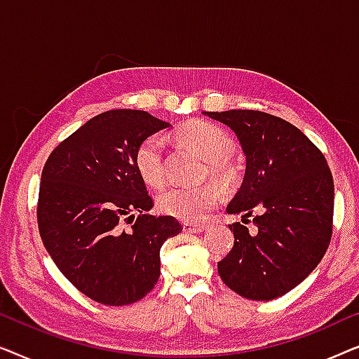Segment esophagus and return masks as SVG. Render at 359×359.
<instances>
[{"label": "esophagus", "instance_id": "obj_1", "mask_svg": "<svg viewBox=\"0 0 359 359\" xmlns=\"http://www.w3.org/2000/svg\"><path fill=\"white\" fill-rule=\"evenodd\" d=\"M183 230H184V232H189V233H199V232H204L205 225H204V224L184 222V224H183Z\"/></svg>", "mask_w": 359, "mask_h": 359}]
</instances>
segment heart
<instances>
[{"mask_svg":"<svg viewBox=\"0 0 359 359\" xmlns=\"http://www.w3.org/2000/svg\"><path fill=\"white\" fill-rule=\"evenodd\" d=\"M176 137L208 161L210 175L224 181L235 176L230 161L233 139L222 127L205 121L186 122L176 130ZM163 139L150 135L137 147L134 163L142 181L150 188L163 184ZM220 201V189L214 183L201 186H171L156 196V208L161 214L181 220H198Z\"/></svg>","mask_w":359,"mask_h":359,"instance_id":"obj_1","label":"heart"}]
</instances>
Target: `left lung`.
Segmentation results:
<instances>
[{
  "label": "left lung",
  "instance_id": "obj_1",
  "mask_svg": "<svg viewBox=\"0 0 359 359\" xmlns=\"http://www.w3.org/2000/svg\"><path fill=\"white\" fill-rule=\"evenodd\" d=\"M237 135L247 158L243 183L227 214L240 222L219 276L245 299L271 301L301 284L332 238L333 178L322 151L281 117L252 109L203 112Z\"/></svg>",
  "mask_w": 359,
  "mask_h": 359
}]
</instances>
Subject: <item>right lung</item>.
Returning a JSON list of instances; mask_svg holds the SVG:
<instances>
[{
    "label": "right lung",
    "instance_id": "add662e5",
    "mask_svg": "<svg viewBox=\"0 0 359 359\" xmlns=\"http://www.w3.org/2000/svg\"><path fill=\"white\" fill-rule=\"evenodd\" d=\"M171 127L145 111L97 114L52 151L42 170L37 224L63 276L93 301L127 306L160 278V248L183 227L149 214L154 201L134 155L147 137ZM136 222L124 231L122 218Z\"/></svg>",
    "mask_w": 359,
    "mask_h": 359
}]
</instances>
